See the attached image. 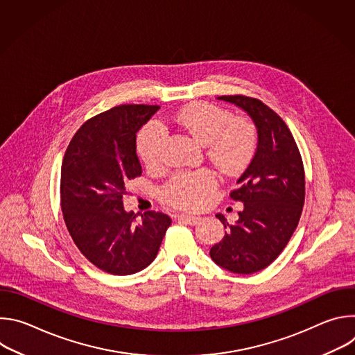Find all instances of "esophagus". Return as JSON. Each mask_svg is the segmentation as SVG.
I'll return each instance as SVG.
<instances>
[{"label":"esophagus","mask_w":355,"mask_h":355,"mask_svg":"<svg viewBox=\"0 0 355 355\" xmlns=\"http://www.w3.org/2000/svg\"><path fill=\"white\" fill-rule=\"evenodd\" d=\"M178 220H181V222H184V223H188V225H196L199 220H200V218H198V216H193V215H187V214H181V215H178Z\"/></svg>","instance_id":"34e87169"}]
</instances>
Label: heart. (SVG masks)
I'll use <instances>...</instances> for the list:
<instances>
[{
	"instance_id": "heart-1",
	"label": "heart",
	"mask_w": 355,
	"mask_h": 355,
	"mask_svg": "<svg viewBox=\"0 0 355 355\" xmlns=\"http://www.w3.org/2000/svg\"><path fill=\"white\" fill-rule=\"evenodd\" d=\"M171 121L205 144L211 162L223 173L240 171L252 157L259 141L256 125L247 118L208 104L187 105L171 115ZM167 143L166 130L156 123L146 126L137 137V153L143 163L155 168L162 164ZM216 187V175L207 168L180 171L162 188V198L178 208H196Z\"/></svg>"
}]
</instances>
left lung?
I'll use <instances>...</instances> for the list:
<instances>
[{
	"mask_svg": "<svg viewBox=\"0 0 355 355\" xmlns=\"http://www.w3.org/2000/svg\"><path fill=\"white\" fill-rule=\"evenodd\" d=\"M254 121L259 144L239 188L230 192L243 202L239 220L229 225L223 215L225 237L211 248L212 260L234 274H252L268 267L288 244L305 204V170L297 144L284 119L260 99L223 95Z\"/></svg>",
	"mask_w": 355,
	"mask_h": 355,
	"instance_id": "8db88e82",
	"label": "left lung"
}]
</instances>
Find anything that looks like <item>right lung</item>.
Wrapping results in <instances>:
<instances>
[{"label": "right lung", "mask_w": 355, "mask_h": 355, "mask_svg": "<svg viewBox=\"0 0 355 355\" xmlns=\"http://www.w3.org/2000/svg\"><path fill=\"white\" fill-rule=\"evenodd\" d=\"M159 110L123 104L89 118L63 159L60 205L67 230L83 256L112 275L151 264L171 225L168 215L156 211L144 212L136 223L122 202L128 182L141 174L136 133Z\"/></svg>", "instance_id": "add662e5"}]
</instances>
